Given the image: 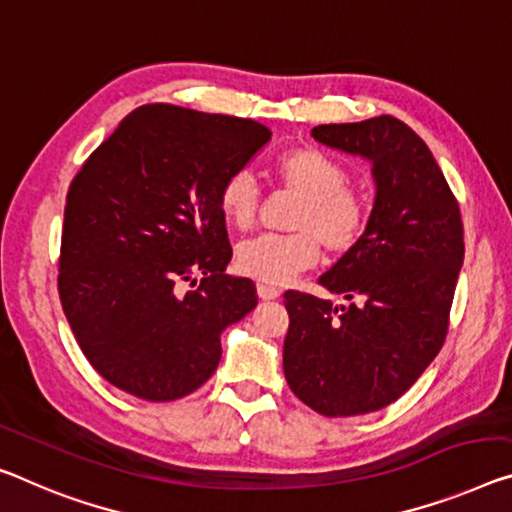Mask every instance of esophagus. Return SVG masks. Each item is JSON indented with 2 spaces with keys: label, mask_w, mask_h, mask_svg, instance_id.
Masks as SVG:
<instances>
[{
  "label": "esophagus",
  "mask_w": 512,
  "mask_h": 512,
  "mask_svg": "<svg viewBox=\"0 0 512 512\" xmlns=\"http://www.w3.org/2000/svg\"><path fill=\"white\" fill-rule=\"evenodd\" d=\"M258 297H261V300H277V297L281 295V290L277 288V286H270V283H263V281H258Z\"/></svg>",
  "instance_id": "1"
}]
</instances>
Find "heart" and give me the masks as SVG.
Wrapping results in <instances>:
<instances>
[{"label": "heart", "instance_id": "obj_1", "mask_svg": "<svg viewBox=\"0 0 512 512\" xmlns=\"http://www.w3.org/2000/svg\"><path fill=\"white\" fill-rule=\"evenodd\" d=\"M283 190L297 203L286 226L290 233H265L240 242L235 265L242 274L263 283H283L318 261L320 247L329 258L350 254L371 224V199L348 183L341 160L316 146H297L272 164ZM217 206L226 224L247 231L256 222L261 192L247 169H235L217 190Z\"/></svg>", "mask_w": 512, "mask_h": 512}]
</instances>
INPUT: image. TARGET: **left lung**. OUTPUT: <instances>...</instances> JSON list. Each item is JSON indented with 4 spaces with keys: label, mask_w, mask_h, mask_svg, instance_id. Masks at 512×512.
Here are the masks:
<instances>
[{
    "label": "left lung",
    "mask_w": 512,
    "mask_h": 512,
    "mask_svg": "<svg viewBox=\"0 0 512 512\" xmlns=\"http://www.w3.org/2000/svg\"><path fill=\"white\" fill-rule=\"evenodd\" d=\"M311 132L368 157L377 196L364 240L318 279L350 304L283 293V373L322 416L368 414L403 396L446 341L465 258L460 206L426 141L389 114Z\"/></svg>",
    "instance_id": "left-lung-1"
}]
</instances>
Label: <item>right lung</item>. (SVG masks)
<instances>
[{
    "label": "right lung",
    "instance_id": "add662e5",
    "mask_svg": "<svg viewBox=\"0 0 512 512\" xmlns=\"http://www.w3.org/2000/svg\"><path fill=\"white\" fill-rule=\"evenodd\" d=\"M270 137L251 119L144 105L86 157L66 194L57 281L109 384L167 403L215 373L219 334L258 304L254 281L224 272L217 190Z\"/></svg>",
    "mask_w": 512,
    "mask_h": 512
}]
</instances>
